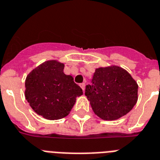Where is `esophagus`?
Wrapping results in <instances>:
<instances>
[{"label":"esophagus","mask_w":160,"mask_h":160,"mask_svg":"<svg viewBox=\"0 0 160 160\" xmlns=\"http://www.w3.org/2000/svg\"><path fill=\"white\" fill-rule=\"evenodd\" d=\"M80 86L81 87V89H82L83 91H84V87H85V84H84V83H81V84H80Z\"/></svg>","instance_id":"34e87169"}]
</instances>
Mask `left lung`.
I'll return each instance as SVG.
<instances>
[{
    "label": "left lung",
    "mask_w": 160,
    "mask_h": 160,
    "mask_svg": "<svg viewBox=\"0 0 160 160\" xmlns=\"http://www.w3.org/2000/svg\"><path fill=\"white\" fill-rule=\"evenodd\" d=\"M138 85L127 71L112 66L95 70L84 94L94 113L112 121L128 113L137 102Z\"/></svg>",
    "instance_id": "1"
}]
</instances>
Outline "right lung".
Instances as JSON below:
<instances>
[{"label": "right lung", "mask_w": 160, "mask_h": 160, "mask_svg": "<svg viewBox=\"0 0 160 160\" xmlns=\"http://www.w3.org/2000/svg\"><path fill=\"white\" fill-rule=\"evenodd\" d=\"M64 64L48 61L28 74L25 98L38 115L48 120L67 117L83 91L71 76L63 72Z\"/></svg>", "instance_id": "obj_1"}]
</instances>
